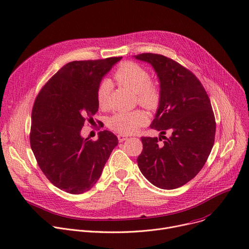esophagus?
Returning <instances> with one entry per match:
<instances>
[{"mask_svg": "<svg viewBox=\"0 0 249 249\" xmlns=\"http://www.w3.org/2000/svg\"><path fill=\"white\" fill-rule=\"evenodd\" d=\"M118 141L119 142H124L125 140L128 139V136H126V135H122V134H118Z\"/></svg>", "mask_w": 249, "mask_h": 249, "instance_id": "1", "label": "esophagus"}]
</instances>
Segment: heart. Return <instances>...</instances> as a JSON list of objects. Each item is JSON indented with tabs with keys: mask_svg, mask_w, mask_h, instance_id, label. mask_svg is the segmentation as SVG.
Segmentation results:
<instances>
[{
	"mask_svg": "<svg viewBox=\"0 0 249 249\" xmlns=\"http://www.w3.org/2000/svg\"><path fill=\"white\" fill-rule=\"evenodd\" d=\"M115 81L136 93L137 102L144 108L154 111L159 107L162 99L160 85L152 81L149 71L140 64L133 61H124L113 74ZM111 82L103 80L96 90L97 104L101 109L108 107ZM146 114L139 109L114 113L107 120V126L122 135H130L136 132L146 123Z\"/></svg>",
	"mask_w": 249,
	"mask_h": 249,
	"instance_id": "heart-1",
	"label": "heart"
}]
</instances>
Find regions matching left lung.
Returning <instances> with one entry per match:
<instances>
[{
    "label": "left lung",
    "mask_w": 249,
    "mask_h": 249,
    "mask_svg": "<svg viewBox=\"0 0 249 249\" xmlns=\"http://www.w3.org/2000/svg\"><path fill=\"white\" fill-rule=\"evenodd\" d=\"M160 79L162 99L151 129L159 138L142 137L138 167L154 186H184L205 166L214 143L215 118L205 87L187 67L158 53H140ZM169 132L168 139L164 135Z\"/></svg>",
    "instance_id": "left-lung-1"
}]
</instances>
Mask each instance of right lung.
<instances>
[{
    "mask_svg": "<svg viewBox=\"0 0 249 249\" xmlns=\"http://www.w3.org/2000/svg\"><path fill=\"white\" fill-rule=\"evenodd\" d=\"M119 57L75 60L65 64L39 90L32 111L30 143L38 167L56 188L82 194L100 178L118 144L110 131L92 141L82 138L86 122L98 111L96 90Z\"/></svg>",
    "mask_w": 249,
    "mask_h": 249,
    "instance_id": "obj_1",
    "label": "right lung"
}]
</instances>
